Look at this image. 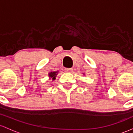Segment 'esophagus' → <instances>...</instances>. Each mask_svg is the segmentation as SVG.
Listing matches in <instances>:
<instances>
[{"mask_svg":"<svg viewBox=\"0 0 133 133\" xmlns=\"http://www.w3.org/2000/svg\"><path fill=\"white\" fill-rule=\"evenodd\" d=\"M65 71L66 72H71L73 71V69L72 68H65Z\"/></svg>","mask_w":133,"mask_h":133,"instance_id":"obj_1","label":"esophagus"}]
</instances>
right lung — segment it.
I'll return each instance as SVG.
<instances>
[{
    "label": "right lung",
    "mask_w": 133,
    "mask_h": 133,
    "mask_svg": "<svg viewBox=\"0 0 133 133\" xmlns=\"http://www.w3.org/2000/svg\"><path fill=\"white\" fill-rule=\"evenodd\" d=\"M58 73V71H51L48 74V77L49 78L52 79V80H55L56 79V76H57Z\"/></svg>",
    "instance_id": "obj_1"
}]
</instances>
